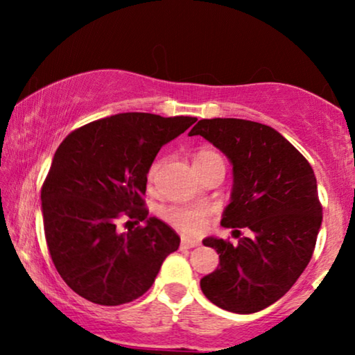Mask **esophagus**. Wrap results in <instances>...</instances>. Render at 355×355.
<instances>
[{
  "mask_svg": "<svg viewBox=\"0 0 355 355\" xmlns=\"http://www.w3.org/2000/svg\"><path fill=\"white\" fill-rule=\"evenodd\" d=\"M198 241L189 239V237H182L181 239V249H192V247H197Z\"/></svg>",
  "mask_w": 355,
  "mask_h": 355,
  "instance_id": "obj_1",
  "label": "esophagus"
}]
</instances>
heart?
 Listing matches in <instances>:
<instances>
[{"label":"heart","instance_id":"b5f03b06","mask_svg":"<svg viewBox=\"0 0 355 355\" xmlns=\"http://www.w3.org/2000/svg\"><path fill=\"white\" fill-rule=\"evenodd\" d=\"M215 159H221L220 155L213 152L210 148H202L200 152L196 155L193 164H205ZM223 162V159H221ZM163 159H157L148 169V181H153L157 178V174L162 168ZM162 218L166 223H169L176 230L186 232V234H198L203 231V227L207 225L208 218V208L207 207H181V205H173L166 207L162 210Z\"/></svg>","mask_w":355,"mask_h":355}]
</instances>
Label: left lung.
Wrapping results in <instances>:
<instances>
[{"label": "left lung", "mask_w": 355, "mask_h": 355, "mask_svg": "<svg viewBox=\"0 0 355 355\" xmlns=\"http://www.w3.org/2000/svg\"><path fill=\"white\" fill-rule=\"evenodd\" d=\"M189 135H202L232 164L231 202L221 225L250 236L207 237L220 265L200 279L205 297L234 313H255L283 297L312 259L322 226L317 179L304 155L278 130L234 118L200 119Z\"/></svg>", "instance_id": "1"}]
</instances>
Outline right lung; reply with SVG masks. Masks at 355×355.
I'll list each match as a JSON object with an SVG mask.
<instances>
[{
  "label": "right lung",
  "instance_id": "right-lung-1",
  "mask_svg": "<svg viewBox=\"0 0 355 355\" xmlns=\"http://www.w3.org/2000/svg\"><path fill=\"white\" fill-rule=\"evenodd\" d=\"M196 121L121 113L72 130L58 147L42 187L43 227L58 273L80 297L100 305L132 302L178 250L181 237L148 218L144 196L159 148ZM123 216L144 225L123 233Z\"/></svg>",
  "mask_w": 355,
  "mask_h": 355
}]
</instances>
